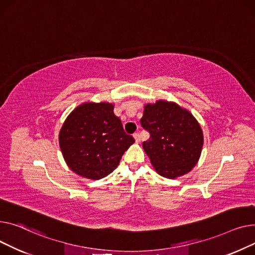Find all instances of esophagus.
<instances>
[{
  "label": "esophagus",
  "instance_id": "esophagus-1",
  "mask_svg": "<svg viewBox=\"0 0 255 255\" xmlns=\"http://www.w3.org/2000/svg\"><path fill=\"white\" fill-rule=\"evenodd\" d=\"M133 138H134V141H136V143H139L140 142V134L138 133V132H136V133H133Z\"/></svg>",
  "mask_w": 255,
  "mask_h": 255
}]
</instances>
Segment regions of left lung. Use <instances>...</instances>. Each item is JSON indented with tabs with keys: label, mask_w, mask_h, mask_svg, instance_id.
I'll use <instances>...</instances> for the list:
<instances>
[{
	"label": "left lung",
	"mask_w": 255,
	"mask_h": 255,
	"mask_svg": "<svg viewBox=\"0 0 255 255\" xmlns=\"http://www.w3.org/2000/svg\"><path fill=\"white\" fill-rule=\"evenodd\" d=\"M141 126L150 133V138L143 142V149L158 175L176 179L198 163L204 134L188 110L164 100L147 103Z\"/></svg>",
	"instance_id": "1"
}]
</instances>
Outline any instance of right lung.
I'll return each mask as SVG.
<instances>
[{"instance_id":"1","label":"right lung","mask_w":255,"mask_h":255,"mask_svg":"<svg viewBox=\"0 0 255 255\" xmlns=\"http://www.w3.org/2000/svg\"><path fill=\"white\" fill-rule=\"evenodd\" d=\"M68 167L77 175L99 180L111 174L134 140L114 114V104L85 102L66 118L58 133Z\"/></svg>"}]
</instances>
